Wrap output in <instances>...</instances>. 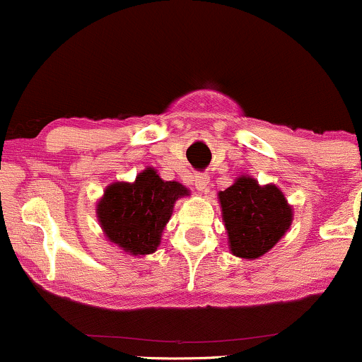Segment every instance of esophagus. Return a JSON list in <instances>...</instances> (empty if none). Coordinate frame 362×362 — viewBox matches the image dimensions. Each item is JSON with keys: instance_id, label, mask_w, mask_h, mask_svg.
<instances>
[{"instance_id": "obj_1", "label": "esophagus", "mask_w": 362, "mask_h": 362, "mask_svg": "<svg viewBox=\"0 0 362 362\" xmlns=\"http://www.w3.org/2000/svg\"><path fill=\"white\" fill-rule=\"evenodd\" d=\"M207 184H209V177H207L206 173H197V175H195V189L202 192V190L207 189Z\"/></svg>"}]
</instances>
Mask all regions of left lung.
<instances>
[{
  "mask_svg": "<svg viewBox=\"0 0 362 362\" xmlns=\"http://www.w3.org/2000/svg\"><path fill=\"white\" fill-rule=\"evenodd\" d=\"M218 201L233 255L255 260L272 250L293 223V206L277 185H260L252 175H240L219 190Z\"/></svg>",
  "mask_w": 362,
  "mask_h": 362,
  "instance_id": "8db88e82",
  "label": "left lung"
}]
</instances>
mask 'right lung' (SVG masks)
I'll list each match as a JSON object with an SVG mask.
<instances>
[{
  "label": "right lung",
  "instance_id": "add662e5",
  "mask_svg": "<svg viewBox=\"0 0 362 362\" xmlns=\"http://www.w3.org/2000/svg\"><path fill=\"white\" fill-rule=\"evenodd\" d=\"M190 195L180 182L148 167L132 182H112L97 202V219L112 245L132 257L155 253L178 199Z\"/></svg>",
  "mask_w": 362,
  "mask_h": 362
}]
</instances>
